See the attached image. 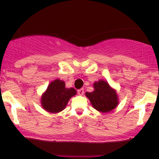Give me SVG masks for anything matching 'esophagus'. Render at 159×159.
<instances>
[{
  "label": "esophagus",
  "instance_id": "esophagus-1",
  "mask_svg": "<svg viewBox=\"0 0 159 159\" xmlns=\"http://www.w3.org/2000/svg\"><path fill=\"white\" fill-rule=\"evenodd\" d=\"M77 92H78L79 95H84V89H83V88H80V89H79L78 91H77Z\"/></svg>",
  "mask_w": 159,
  "mask_h": 159
}]
</instances>
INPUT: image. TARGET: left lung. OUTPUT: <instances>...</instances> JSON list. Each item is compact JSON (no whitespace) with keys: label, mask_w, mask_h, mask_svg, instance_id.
Returning a JSON list of instances; mask_svg holds the SVG:
<instances>
[{"label":"left lung","mask_w":159,"mask_h":159,"mask_svg":"<svg viewBox=\"0 0 159 159\" xmlns=\"http://www.w3.org/2000/svg\"><path fill=\"white\" fill-rule=\"evenodd\" d=\"M95 91L86 92V96L90 99L95 109L100 112H108L113 110L118 104V95L116 91L111 88L104 80H99L94 84Z\"/></svg>","instance_id":"1"}]
</instances>
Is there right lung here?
Listing matches in <instances>:
<instances>
[{
  "label": "right lung",
  "instance_id": "1",
  "mask_svg": "<svg viewBox=\"0 0 159 159\" xmlns=\"http://www.w3.org/2000/svg\"><path fill=\"white\" fill-rule=\"evenodd\" d=\"M76 94L74 88H66L64 81L56 80L49 84L41 99L43 109L52 113H57L65 108L71 96Z\"/></svg>",
  "mask_w": 159,
  "mask_h": 159
}]
</instances>
